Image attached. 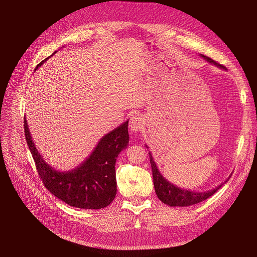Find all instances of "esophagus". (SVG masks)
I'll return each mask as SVG.
<instances>
[{"label":"esophagus","mask_w":257,"mask_h":257,"mask_svg":"<svg viewBox=\"0 0 257 257\" xmlns=\"http://www.w3.org/2000/svg\"><path fill=\"white\" fill-rule=\"evenodd\" d=\"M145 125V121L144 119L141 118L140 116H137V114H135V116H133L130 120V128L132 132H139L141 128L144 127Z\"/></svg>","instance_id":"esophagus-1"}]
</instances>
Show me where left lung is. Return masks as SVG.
Segmentation results:
<instances>
[{
  "label": "left lung",
  "instance_id": "8db88e82",
  "mask_svg": "<svg viewBox=\"0 0 257 257\" xmlns=\"http://www.w3.org/2000/svg\"><path fill=\"white\" fill-rule=\"evenodd\" d=\"M201 56L206 59L209 63L216 65L219 68L225 69L224 66L219 65L216 63L215 60L211 58L202 55ZM150 156V163H151L152 167V174H153V182H154V188L155 192L157 194L158 199L161 200L164 204H167L169 206H190L193 204H197V203H200L202 201H204L208 199L209 197L213 196L215 192H217L218 189L221 188V186L223 184L219 185L218 187L208 190V191H203V192H196V191H191L187 189H182L180 187H176L173 184L168 182L164 176L161 174V172L158 171L157 166L154 162V159L152 157L151 152H149ZM228 181V179L225 181V183Z\"/></svg>",
  "mask_w": 257,
  "mask_h": 257
}]
</instances>
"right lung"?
<instances>
[{
  "instance_id": "right-lung-1",
  "label": "right lung",
  "mask_w": 257,
  "mask_h": 257,
  "mask_svg": "<svg viewBox=\"0 0 257 257\" xmlns=\"http://www.w3.org/2000/svg\"><path fill=\"white\" fill-rule=\"evenodd\" d=\"M55 53L56 51L52 55ZM48 58L38 64L36 69ZM127 125L128 121H125L122 125L103 136L90 156L75 169L60 172L44 162L35 147L28 121L24 117L25 139L44 187L68 205L84 209L104 208L116 197L114 165L119 153L128 145Z\"/></svg>"
}]
</instances>
